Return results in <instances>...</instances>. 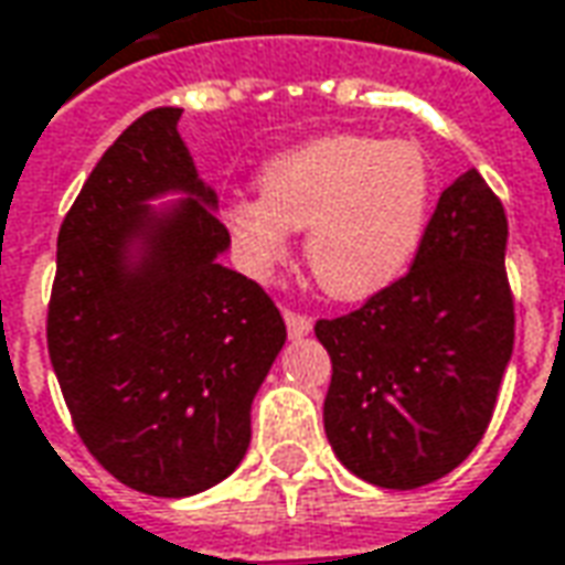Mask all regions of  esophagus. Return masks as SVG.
I'll list each match as a JSON object with an SVG mask.
<instances>
[{
    "label": "esophagus",
    "instance_id": "34e87169",
    "mask_svg": "<svg viewBox=\"0 0 565 565\" xmlns=\"http://www.w3.org/2000/svg\"><path fill=\"white\" fill-rule=\"evenodd\" d=\"M282 317H286V329H289L291 338H305V334L313 329L310 317L298 313V310H291V307H286V310H282Z\"/></svg>",
    "mask_w": 565,
    "mask_h": 565
}]
</instances>
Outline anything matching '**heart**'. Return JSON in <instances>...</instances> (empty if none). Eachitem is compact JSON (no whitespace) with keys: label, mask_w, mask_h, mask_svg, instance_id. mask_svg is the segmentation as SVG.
I'll return each mask as SVG.
<instances>
[{"label":"heart","mask_w":565,"mask_h":565,"mask_svg":"<svg viewBox=\"0 0 565 565\" xmlns=\"http://www.w3.org/2000/svg\"><path fill=\"white\" fill-rule=\"evenodd\" d=\"M260 200L224 209L245 270L267 276L307 231V267L322 291L363 301L406 274L430 217L434 171L412 141L322 135L274 157L258 174Z\"/></svg>","instance_id":"1"}]
</instances>
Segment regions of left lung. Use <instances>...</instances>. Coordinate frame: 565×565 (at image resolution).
<instances>
[{
	"label": "left lung",
	"mask_w": 565,
	"mask_h": 565,
	"mask_svg": "<svg viewBox=\"0 0 565 565\" xmlns=\"http://www.w3.org/2000/svg\"><path fill=\"white\" fill-rule=\"evenodd\" d=\"M504 245V205L468 169L443 190L408 274L317 320L332 356L326 437L365 483H434L483 439L513 353Z\"/></svg>",
	"instance_id": "1"
}]
</instances>
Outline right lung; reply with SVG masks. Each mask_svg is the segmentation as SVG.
Returning <instances> with one entry per match:
<instances>
[{
	"label": "right lung",
	"instance_id": "1",
	"mask_svg": "<svg viewBox=\"0 0 565 565\" xmlns=\"http://www.w3.org/2000/svg\"><path fill=\"white\" fill-rule=\"evenodd\" d=\"M181 113H143L82 184L57 233L45 326L85 449L157 498L231 477L252 439V399L286 344L270 295L217 264L231 233L178 135ZM169 189L191 200L153 213L146 200Z\"/></svg>",
	"mask_w": 565,
	"mask_h": 565
}]
</instances>
